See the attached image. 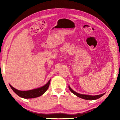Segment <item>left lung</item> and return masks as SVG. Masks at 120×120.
<instances>
[{
  "label": "left lung",
  "instance_id": "obj_1",
  "mask_svg": "<svg viewBox=\"0 0 120 120\" xmlns=\"http://www.w3.org/2000/svg\"><path fill=\"white\" fill-rule=\"evenodd\" d=\"M69 90L71 91V92L73 93L74 94H75V95H76L77 96H78V97H80L81 98L87 99V100H94V99H97L99 98H100L101 97L103 96V95L105 94V93H104V94L98 95H95V96H92V95H89L80 94H79V93H77L76 92H75L74 90H73L72 89L70 88V87L69 86Z\"/></svg>",
  "mask_w": 120,
  "mask_h": 120
}]
</instances>
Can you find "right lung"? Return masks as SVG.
<instances>
[{"label":"right lung","instance_id":"obj_1","mask_svg":"<svg viewBox=\"0 0 120 120\" xmlns=\"http://www.w3.org/2000/svg\"><path fill=\"white\" fill-rule=\"evenodd\" d=\"M50 80H51L49 81V82L46 83L45 85H44L43 86L40 87V88L27 91H22L17 90V89L14 88V87L11 86V85H9V86L11 87L12 90H13L14 92L19 97L27 99L33 98L41 96V95H43L44 93L47 90V89L49 88V86L50 85Z\"/></svg>","mask_w":120,"mask_h":120}]
</instances>
